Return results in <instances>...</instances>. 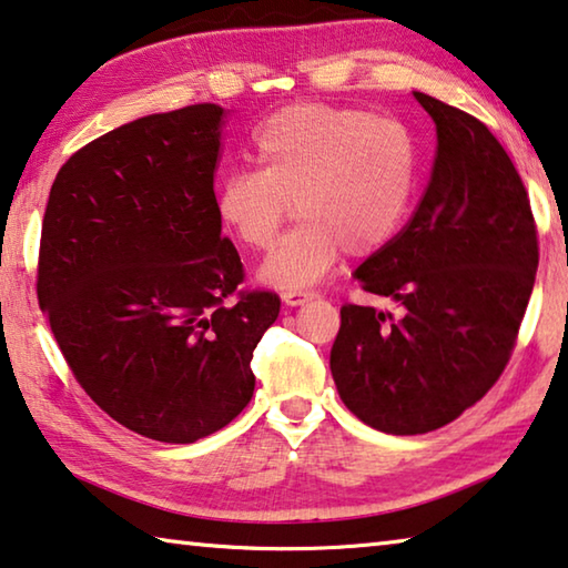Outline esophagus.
I'll list each match as a JSON object with an SVG mask.
<instances>
[{
  "mask_svg": "<svg viewBox=\"0 0 568 568\" xmlns=\"http://www.w3.org/2000/svg\"><path fill=\"white\" fill-rule=\"evenodd\" d=\"M316 298V293L313 291H285L283 293V303L285 305H303Z\"/></svg>",
  "mask_w": 568,
  "mask_h": 568,
  "instance_id": "1",
  "label": "esophagus"
}]
</instances>
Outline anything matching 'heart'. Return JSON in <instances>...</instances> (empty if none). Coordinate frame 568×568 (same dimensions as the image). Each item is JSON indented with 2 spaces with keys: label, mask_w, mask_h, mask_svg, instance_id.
<instances>
[{
  "label": "heart",
  "mask_w": 568,
  "mask_h": 568,
  "mask_svg": "<svg viewBox=\"0 0 568 568\" xmlns=\"http://www.w3.org/2000/svg\"><path fill=\"white\" fill-rule=\"evenodd\" d=\"M260 169H235L217 186V217L250 250H267L291 220L260 277L301 291L326 277L344 252L366 257L399 235L417 200L422 151L397 119L364 108L303 103L270 115L255 133Z\"/></svg>",
  "instance_id": "b5f03b06"
}]
</instances>
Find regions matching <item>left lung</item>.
<instances>
[{"instance_id": "left-lung-1", "label": "left lung", "mask_w": 568, "mask_h": 568, "mask_svg": "<svg viewBox=\"0 0 568 568\" xmlns=\"http://www.w3.org/2000/svg\"><path fill=\"white\" fill-rule=\"evenodd\" d=\"M437 125L417 212L356 267L399 313L344 303L331 374L346 407L386 435H425L500 379L534 291L538 237L506 149L475 115L414 93Z\"/></svg>"}]
</instances>
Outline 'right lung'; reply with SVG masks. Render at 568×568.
Returning <instances> with one entry per match:
<instances>
[{"label": "right lung", "instance_id": "right-lung-1", "mask_svg": "<svg viewBox=\"0 0 568 568\" xmlns=\"http://www.w3.org/2000/svg\"><path fill=\"white\" fill-rule=\"evenodd\" d=\"M224 111L143 115L75 151L50 189L38 301L70 372L131 432L186 445L255 392L250 362L281 313L237 291L214 196Z\"/></svg>", "mask_w": 568, "mask_h": 568}]
</instances>
